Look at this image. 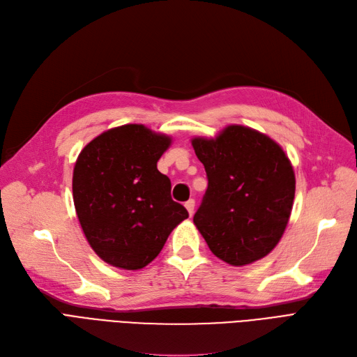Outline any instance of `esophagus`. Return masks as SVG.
Segmentation results:
<instances>
[{
	"instance_id": "esophagus-1",
	"label": "esophagus",
	"mask_w": 357,
	"mask_h": 357,
	"mask_svg": "<svg viewBox=\"0 0 357 357\" xmlns=\"http://www.w3.org/2000/svg\"><path fill=\"white\" fill-rule=\"evenodd\" d=\"M194 207H195V202L191 199V200H188L187 203H185V208L188 210V213H190V216H192L194 215Z\"/></svg>"
}]
</instances>
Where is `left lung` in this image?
Here are the masks:
<instances>
[{
  "instance_id": "obj_1",
  "label": "left lung",
  "mask_w": 357,
  "mask_h": 357,
  "mask_svg": "<svg viewBox=\"0 0 357 357\" xmlns=\"http://www.w3.org/2000/svg\"><path fill=\"white\" fill-rule=\"evenodd\" d=\"M208 187L194 225L210 252L231 266L268 256L291 216L296 175L281 145L263 132L228 125L213 138L194 137Z\"/></svg>"
}]
</instances>
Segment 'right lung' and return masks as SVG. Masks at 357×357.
I'll return each mask as SVG.
<instances>
[{
    "instance_id": "add662e5",
    "label": "right lung",
    "mask_w": 357,
    "mask_h": 357,
    "mask_svg": "<svg viewBox=\"0 0 357 357\" xmlns=\"http://www.w3.org/2000/svg\"><path fill=\"white\" fill-rule=\"evenodd\" d=\"M172 141L128 123L104 130L76 158L72 190L79 223L96 255L114 268L147 266L188 218L172 200L170 179L157 169Z\"/></svg>"
}]
</instances>
